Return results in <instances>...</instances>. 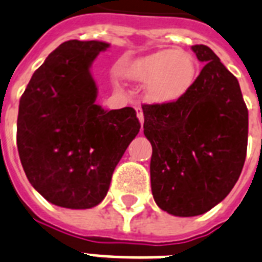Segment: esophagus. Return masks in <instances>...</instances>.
<instances>
[{"label": "esophagus", "instance_id": "esophagus-1", "mask_svg": "<svg viewBox=\"0 0 262 262\" xmlns=\"http://www.w3.org/2000/svg\"><path fill=\"white\" fill-rule=\"evenodd\" d=\"M137 116L139 119V121H141V125H143V112H142V109L139 106L137 108Z\"/></svg>", "mask_w": 262, "mask_h": 262}]
</instances>
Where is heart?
<instances>
[{
  "label": "heart",
  "instance_id": "1",
  "mask_svg": "<svg viewBox=\"0 0 262 262\" xmlns=\"http://www.w3.org/2000/svg\"><path fill=\"white\" fill-rule=\"evenodd\" d=\"M121 74L127 80L146 83L147 102L168 106L184 98L191 90L196 78V66L187 52L164 49L129 61Z\"/></svg>",
  "mask_w": 262,
  "mask_h": 262
}]
</instances>
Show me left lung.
I'll return each instance as SVG.
<instances>
[{
    "label": "left lung",
    "instance_id": "8db88e82",
    "mask_svg": "<svg viewBox=\"0 0 262 262\" xmlns=\"http://www.w3.org/2000/svg\"><path fill=\"white\" fill-rule=\"evenodd\" d=\"M191 50L205 66L188 94L168 106H142L143 134L153 147L154 201L179 217L222 202L238 182L247 150L249 113L238 79L210 48Z\"/></svg>",
    "mask_w": 262,
    "mask_h": 262
}]
</instances>
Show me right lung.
Returning a JSON list of instances; mask_svg holds the SVG:
<instances>
[{
  "instance_id": "add662e5",
  "label": "right lung",
  "mask_w": 262,
  "mask_h": 262,
  "mask_svg": "<svg viewBox=\"0 0 262 262\" xmlns=\"http://www.w3.org/2000/svg\"><path fill=\"white\" fill-rule=\"evenodd\" d=\"M109 43L67 40L34 72L19 103L17 150L27 179L49 202L90 209L141 128L133 108L105 111L90 68Z\"/></svg>"
}]
</instances>
